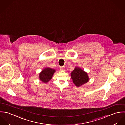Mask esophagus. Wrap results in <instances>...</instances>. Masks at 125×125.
<instances>
[{
  "mask_svg": "<svg viewBox=\"0 0 125 125\" xmlns=\"http://www.w3.org/2000/svg\"><path fill=\"white\" fill-rule=\"evenodd\" d=\"M60 70L62 71H65V68L64 67H61L60 68Z\"/></svg>",
  "mask_w": 125,
  "mask_h": 125,
  "instance_id": "34e87169",
  "label": "esophagus"
}]
</instances>
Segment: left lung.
<instances>
[{"label": "left lung", "instance_id": "8db88e82", "mask_svg": "<svg viewBox=\"0 0 125 125\" xmlns=\"http://www.w3.org/2000/svg\"><path fill=\"white\" fill-rule=\"evenodd\" d=\"M71 76L77 87H80L87 83L89 79L87 73L79 67H75L71 73Z\"/></svg>", "mask_w": 125, "mask_h": 125}]
</instances>
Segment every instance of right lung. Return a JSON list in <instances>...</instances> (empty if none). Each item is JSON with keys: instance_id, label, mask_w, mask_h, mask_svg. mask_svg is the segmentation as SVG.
Masks as SVG:
<instances>
[{"instance_id": "1", "label": "right lung", "mask_w": 125, "mask_h": 125, "mask_svg": "<svg viewBox=\"0 0 125 125\" xmlns=\"http://www.w3.org/2000/svg\"><path fill=\"white\" fill-rule=\"evenodd\" d=\"M56 71L50 68H45L39 73L40 81L44 83H47L52 78Z\"/></svg>"}]
</instances>
